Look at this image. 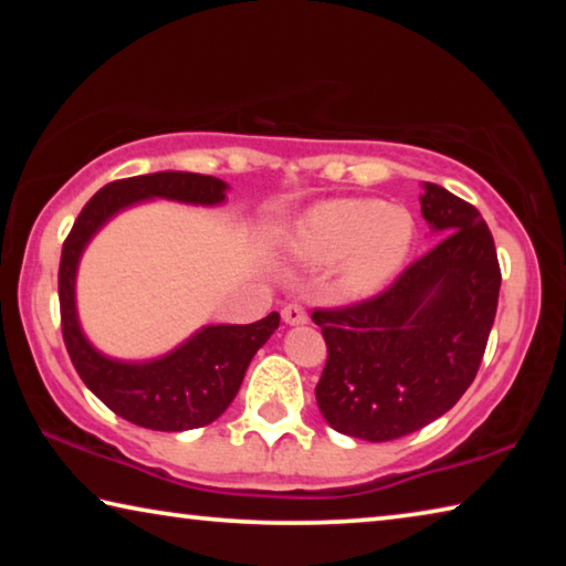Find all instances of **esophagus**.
<instances>
[{
	"mask_svg": "<svg viewBox=\"0 0 566 566\" xmlns=\"http://www.w3.org/2000/svg\"><path fill=\"white\" fill-rule=\"evenodd\" d=\"M282 319L284 324H290V327H300V324H306V312L300 304H286L282 306Z\"/></svg>",
	"mask_w": 566,
	"mask_h": 566,
	"instance_id": "34e87169",
	"label": "esophagus"
}]
</instances>
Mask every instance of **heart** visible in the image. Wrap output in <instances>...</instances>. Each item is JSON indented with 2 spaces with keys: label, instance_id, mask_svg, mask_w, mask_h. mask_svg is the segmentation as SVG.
I'll return each instance as SVG.
<instances>
[{
  "label": "heart",
  "instance_id": "obj_1",
  "mask_svg": "<svg viewBox=\"0 0 566 566\" xmlns=\"http://www.w3.org/2000/svg\"><path fill=\"white\" fill-rule=\"evenodd\" d=\"M417 244V222L405 207L379 199H332L312 207L286 237V252L312 270L339 264L337 290L364 302L395 284Z\"/></svg>",
  "mask_w": 566,
  "mask_h": 566
}]
</instances>
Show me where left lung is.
Here are the masks:
<instances>
[{"instance_id":"left-lung-1","label":"left lung","mask_w":566,"mask_h":566,"mask_svg":"<svg viewBox=\"0 0 566 566\" xmlns=\"http://www.w3.org/2000/svg\"><path fill=\"white\" fill-rule=\"evenodd\" d=\"M439 239L375 300L312 314L327 342L317 405L337 432L389 442L452 409L476 377L500 302L490 227L464 199L421 185Z\"/></svg>"}]
</instances>
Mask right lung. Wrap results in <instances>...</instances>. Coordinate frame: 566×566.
Returning <instances> with one entry per match:
<instances>
[{
    "label": "right lung",
    "instance_id": "obj_1",
    "mask_svg": "<svg viewBox=\"0 0 566 566\" xmlns=\"http://www.w3.org/2000/svg\"><path fill=\"white\" fill-rule=\"evenodd\" d=\"M227 181L191 171H155L112 181L84 205L62 247L60 310L66 352L84 385L114 415L137 427L187 432L222 417L242 387L256 349L280 327V314L272 312L252 324H207L155 359H114L87 339L76 312V270L82 254L94 234L124 209L151 199L219 207L227 202Z\"/></svg>",
    "mask_w": 566,
    "mask_h": 566
}]
</instances>
